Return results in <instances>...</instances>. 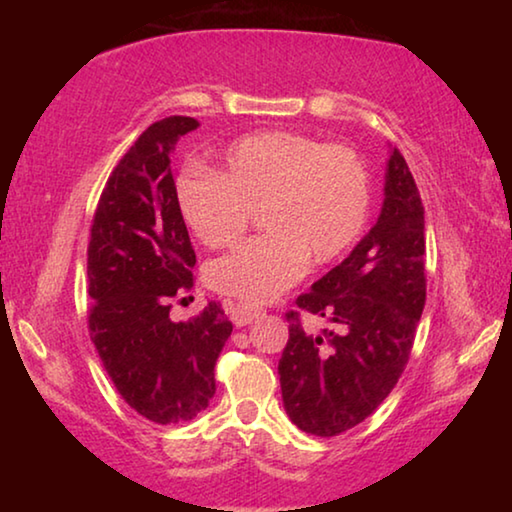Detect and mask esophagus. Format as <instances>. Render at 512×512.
<instances>
[{
  "label": "esophagus",
  "instance_id": "34e87169",
  "mask_svg": "<svg viewBox=\"0 0 512 512\" xmlns=\"http://www.w3.org/2000/svg\"><path fill=\"white\" fill-rule=\"evenodd\" d=\"M262 314H264V309L253 307V305H246V302H235V305H230V320L237 327L250 325L255 318H259Z\"/></svg>",
  "mask_w": 512,
  "mask_h": 512
}]
</instances>
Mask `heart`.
I'll use <instances>...</instances> for the list:
<instances>
[{
	"mask_svg": "<svg viewBox=\"0 0 512 512\" xmlns=\"http://www.w3.org/2000/svg\"><path fill=\"white\" fill-rule=\"evenodd\" d=\"M176 205L189 232L207 248L244 235L262 207L255 237L214 259L207 282L250 305L293 287L314 264L343 257L361 239L370 216V176L348 146L291 131L241 137L212 173L187 169L176 180Z\"/></svg>",
	"mask_w": 512,
	"mask_h": 512,
	"instance_id": "heart-1",
	"label": "heart"
}]
</instances>
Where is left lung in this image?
<instances>
[{
    "mask_svg": "<svg viewBox=\"0 0 512 512\" xmlns=\"http://www.w3.org/2000/svg\"><path fill=\"white\" fill-rule=\"evenodd\" d=\"M424 298V207L409 164L391 146L377 223L296 300L332 329L309 334L296 311L287 314L293 323L277 375L291 422L329 438L366 420L409 361Z\"/></svg>",
    "mask_w": 512,
    "mask_h": 512,
    "instance_id": "left-lung-1",
    "label": "left lung"
}]
</instances>
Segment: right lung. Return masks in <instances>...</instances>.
I'll list each match as a JSON object with an SVG mask.
<instances>
[{
	"label": "right lung",
	"instance_id": "right-lung-1",
	"mask_svg": "<svg viewBox=\"0 0 512 512\" xmlns=\"http://www.w3.org/2000/svg\"><path fill=\"white\" fill-rule=\"evenodd\" d=\"M198 126L167 117L137 137L110 173L88 248L90 336L124 402L158 424L207 409L232 332L216 302L189 320L169 318V300L194 287L196 264L169 164L180 137Z\"/></svg>",
	"mask_w": 512,
	"mask_h": 512
}]
</instances>
